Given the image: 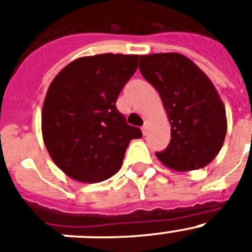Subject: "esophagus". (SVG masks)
I'll use <instances>...</instances> for the list:
<instances>
[{
    "label": "esophagus",
    "mask_w": 252,
    "mask_h": 252,
    "mask_svg": "<svg viewBox=\"0 0 252 252\" xmlns=\"http://www.w3.org/2000/svg\"><path fill=\"white\" fill-rule=\"evenodd\" d=\"M142 130H143V134L145 135V134H147V130H148V122H145L144 126H142Z\"/></svg>",
    "instance_id": "obj_1"
}]
</instances>
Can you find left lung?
Returning a JSON list of instances; mask_svg holds the SVG:
<instances>
[{
	"instance_id": "8db88e82",
	"label": "left lung",
	"mask_w": 252,
	"mask_h": 252,
	"mask_svg": "<svg viewBox=\"0 0 252 252\" xmlns=\"http://www.w3.org/2000/svg\"><path fill=\"white\" fill-rule=\"evenodd\" d=\"M143 77L158 91L171 124V139L155 153L163 165L176 171L204 168L224 144L226 112L205 73L180 53L139 57Z\"/></svg>"
}]
</instances>
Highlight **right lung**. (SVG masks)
Segmentation results:
<instances>
[{
    "label": "right lung",
    "mask_w": 252,
    "mask_h": 252,
    "mask_svg": "<svg viewBox=\"0 0 252 252\" xmlns=\"http://www.w3.org/2000/svg\"><path fill=\"white\" fill-rule=\"evenodd\" d=\"M138 55L88 56L65 65L49 84L42 137L56 165L72 179L99 183L121 169L139 128L126 124L115 103L138 68Z\"/></svg>",
    "instance_id": "obj_1"
}]
</instances>
